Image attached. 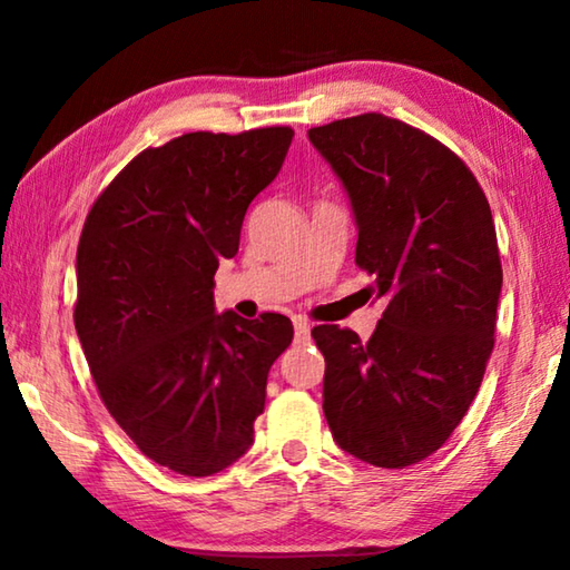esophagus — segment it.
Instances as JSON below:
<instances>
[{
	"label": "esophagus",
	"mask_w": 570,
	"mask_h": 570,
	"mask_svg": "<svg viewBox=\"0 0 570 570\" xmlns=\"http://www.w3.org/2000/svg\"><path fill=\"white\" fill-rule=\"evenodd\" d=\"M294 332H296L298 342H306L308 334H312V324L302 320V316H294Z\"/></svg>",
	"instance_id": "34e87169"
}]
</instances>
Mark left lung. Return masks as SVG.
Listing matches in <instances>:
<instances>
[{"instance_id": "8db88e82", "label": "left lung", "mask_w": 570, "mask_h": 570, "mask_svg": "<svg viewBox=\"0 0 570 570\" xmlns=\"http://www.w3.org/2000/svg\"><path fill=\"white\" fill-rule=\"evenodd\" d=\"M352 200L356 266L384 314L370 342L314 326L324 414L344 452L407 468L445 445L495 344L503 266L490 204L455 153L382 112L308 130Z\"/></svg>"}]
</instances>
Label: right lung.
I'll return each mask as SVG.
<instances>
[{"instance_id": "right-lung-1", "label": "right lung", "mask_w": 570, "mask_h": 570, "mask_svg": "<svg viewBox=\"0 0 570 570\" xmlns=\"http://www.w3.org/2000/svg\"><path fill=\"white\" fill-rule=\"evenodd\" d=\"M286 125L186 132L135 156L95 200L77 246L75 330L105 407L142 455L206 478L254 442L284 314H216L250 200L292 146Z\"/></svg>"}]
</instances>
